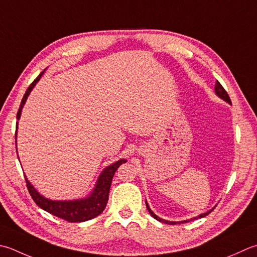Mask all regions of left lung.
I'll return each mask as SVG.
<instances>
[{
    "label": "left lung",
    "mask_w": 257,
    "mask_h": 257,
    "mask_svg": "<svg viewBox=\"0 0 257 257\" xmlns=\"http://www.w3.org/2000/svg\"><path fill=\"white\" fill-rule=\"evenodd\" d=\"M215 92H216V94L218 95L219 98H222L223 100H225L226 102H228V103H230L232 104V102H230V99H229V95L227 94V92H226V90L223 88V85L220 84L218 81H216V84H215ZM146 206H147V209H148V212H149V214L153 216V217L155 218V219H157V220H159V222H162V223H166V224H169V225H175V224H177V222H169V220H166V219H163V218H160V217H158L157 215H155L154 213H153V210L149 208V206H148V204H147V202H146ZM214 209V208H213ZM213 209H210V210H208L207 213H204V214H200L199 216H197V217H194V218H192V219H187V220H184V222H180V223H187V222H189V220H193V219H196V218H202V217H205L206 215H208L210 212H212Z\"/></svg>",
    "instance_id": "left-lung-1"
}]
</instances>
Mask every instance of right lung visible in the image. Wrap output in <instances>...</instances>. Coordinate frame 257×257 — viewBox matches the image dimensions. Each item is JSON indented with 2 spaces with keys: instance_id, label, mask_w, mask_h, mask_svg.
Returning <instances> with one entry per match:
<instances>
[{
  "instance_id": "add662e5",
  "label": "right lung",
  "mask_w": 257,
  "mask_h": 257,
  "mask_svg": "<svg viewBox=\"0 0 257 257\" xmlns=\"http://www.w3.org/2000/svg\"><path fill=\"white\" fill-rule=\"evenodd\" d=\"M44 71H42L38 75V78L34 80V81L30 84L27 91H25L23 99L20 104L19 111L17 114V119H20V115H21L22 108L27 101L28 95L31 92V90L37 82L42 77ZM17 128H18V122H17ZM15 138H17V133H15ZM127 160L125 159H120L114 164L108 166L107 168L103 169L101 175L99 176L97 180V184H95V187L93 188L92 193L90 194L87 198L83 199H75V200H51L43 197L42 195H40L31 183L29 182L28 178L25 177V182H27V187L29 189V193L31 195L32 199L35 202L39 207L44 209L45 212L57 216L59 218H62L67 222L70 223H80V222H85V220L92 219L97 217L98 215L103 212L105 208V205L108 203L109 198V190L110 186H111V182L113 178V175L115 170L119 168L120 165L124 164Z\"/></svg>"
}]
</instances>
